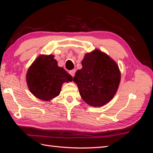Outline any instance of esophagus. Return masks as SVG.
<instances>
[{"instance_id":"1","label":"esophagus","mask_w":153,"mask_h":153,"mask_svg":"<svg viewBox=\"0 0 153 153\" xmlns=\"http://www.w3.org/2000/svg\"><path fill=\"white\" fill-rule=\"evenodd\" d=\"M76 70L74 69V70H72L70 71V74L71 76H72V77H74L75 74H76Z\"/></svg>"}]
</instances>
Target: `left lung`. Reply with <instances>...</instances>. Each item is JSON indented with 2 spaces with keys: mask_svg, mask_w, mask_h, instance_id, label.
I'll use <instances>...</instances> for the list:
<instances>
[{
  "mask_svg": "<svg viewBox=\"0 0 153 153\" xmlns=\"http://www.w3.org/2000/svg\"><path fill=\"white\" fill-rule=\"evenodd\" d=\"M82 68L74 77L83 100L93 107H101L115 96L121 81L117 63L107 53L95 49L87 53Z\"/></svg>",
  "mask_w": 153,
  "mask_h": 153,
  "instance_id": "8db88e82",
  "label": "left lung"
}]
</instances>
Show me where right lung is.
Listing matches in <instances>:
<instances>
[{
    "mask_svg": "<svg viewBox=\"0 0 153 153\" xmlns=\"http://www.w3.org/2000/svg\"><path fill=\"white\" fill-rule=\"evenodd\" d=\"M26 78L32 94L46 101L58 96L63 83L73 80L71 75L58 66L52 54L39 56L29 67Z\"/></svg>",
    "mask_w": 153,
    "mask_h": 153,
    "instance_id": "right-lung-1",
    "label": "right lung"
}]
</instances>
